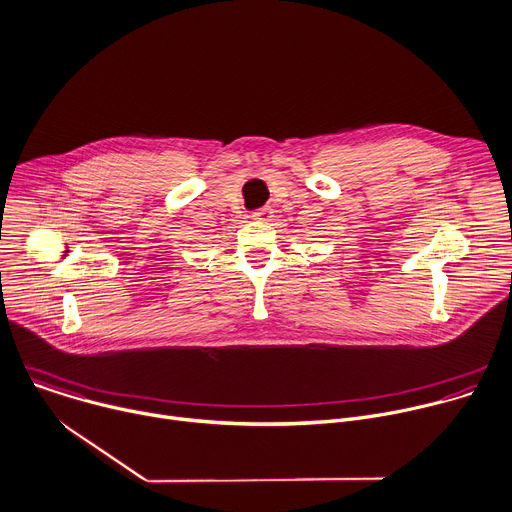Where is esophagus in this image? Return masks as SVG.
Here are the masks:
<instances>
[{
  "mask_svg": "<svg viewBox=\"0 0 512 512\" xmlns=\"http://www.w3.org/2000/svg\"><path fill=\"white\" fill-rule=\"evenodd\" d=\"M252 220H256V222H262V224H268V222H272V220H274V212H272L270 208H262V210H256V212L252 214Z\"/></svg>",
  "mask_w": 512,
  "mask_h": 512,
  "instance_id": "esophagus-1",
  "label": "esophagus"
}]
</instances>
